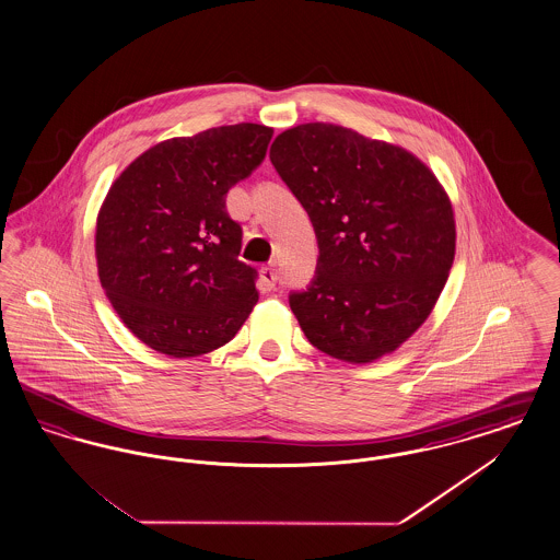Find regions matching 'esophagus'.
Returning a JSON list of instances; mask_svg holds the SVG:
<instances>
[{
  "label": "esophagus",
  "mask_w": 560,
  "mask_h": 560,
  "mask_svg": "<svg viewBox=\"0 0 560 560\" xmlns=\"http://www.w3.org/2000/svg\"><path fill=\"white\" fill-rule=\"evenodd\" d=\"M277 279H279V272H277V268L265 267L262 270H260V283H262V288L268 290V292L275 288Z\"/></svg>",
  "instance_id": "obj_1"
}]
</instances>
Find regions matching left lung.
Listing matches in <instances>:
<instances>
[{"instance_id":"8db88e82","label":"left lung","mask_w":560,"mask_h":560,"mask_svg":"<svg viewBox=\"0 0 560 560\" xmlns=\"http://www.w3.org/2000/svg\"><path fill=\"white\" fill-rule=\"evenodd\" d=\"M270 161L319 243L315 279L290 293L308 342L348 363L397 350L428 319L452 270L445 188L413 153L336 124L279 133Z\"/></svg>"}]
</instances>
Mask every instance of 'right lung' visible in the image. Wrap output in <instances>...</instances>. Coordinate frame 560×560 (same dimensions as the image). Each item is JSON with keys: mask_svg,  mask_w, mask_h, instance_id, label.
<instances>
[{"mask_svg": "<svg viewBox=\"0 0 560 560\" xmlns=\"http://www.w3.org/2000/svg\"><path fill=\"white\" fill-rule=\"evenodd\" d=\"M272 128L220 126L151 147L108 188L96 265L115 313L147 347L199 357L224 347L258 302L226 192L267 155Z\"/></svg>", "mask_w": 560, "mask_h": 560, "instance_id": "add662e5", "label": "right lung"}]
</instances>
